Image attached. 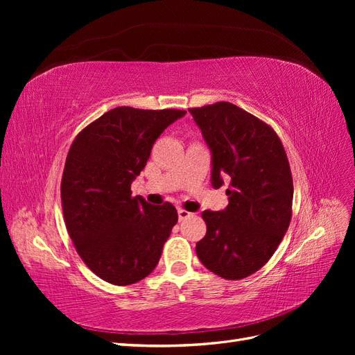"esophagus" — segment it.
Masks as SVG:
<instances>
[{
	"label": "esophagus",
	"instance_id": "obj_1",
	"mask_svg": "<svg viewBox=\"0 0 355 355\" xmlns=\"http://www.w3.org/2000/svg\"><path fill=\"white\" fill-rule=\"evenodd\" d=\"M178 216H179V220H184V219L192 216V213H189L188 210H184V209H179L178 210Z\"/></svg>",
	"mask_w": 355,
	"mask_h": 355
}]
</instances>
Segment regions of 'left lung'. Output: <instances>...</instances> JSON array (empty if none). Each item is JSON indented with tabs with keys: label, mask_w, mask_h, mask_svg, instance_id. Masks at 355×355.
<instances>
[{
	"label": "left lung",
	"mask_w": 355,
	"mask_h": 355,
	"mask_svg": "<svg viewBox=\"0 0 355 355\" xmlns=\"http://www.w3.org/2000/svg\"><path fill=\"white\" fill-rule=\"evenodd\" d=\"M189 112L211 149L213 187L223 185L220 175L231 179L228 207L201 213L207 232L197 256L225 280H241L270 261L292 220L288 159L274 128L237 105L216 102Z\"/></svg>",
	"instance_id": "8db88e82"
}]
</instances>
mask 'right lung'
Wrapping results in <instances>:
<instances>
[{
	"instance_id": "1",
	"label": "right lung",
	"mask_w": 355,
	"mask_h": 355,
	"mask_svg": "<svg viewBox=\"0 0 355 355\" xmlns=\"http://www.w3.org/2000/svg\"><path fill=\"white\" fill-rule=\"evenodd\" d=\"M185 114L118 106L73 139L60 182L63 219L83 262L105 282L135 284L159 261L178 211L133 197L130 187L159 135Z\"/></svg>"
}]
</instances>
